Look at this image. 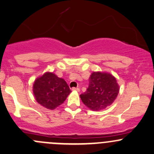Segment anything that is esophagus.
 <instances>
[{"mask_svg": "<svg viewBox=\"0 0 154 154\" xmlns=\"http://www.w3.org/2000/svg\"><path fill=\"white\" fill-rule=\"evenodd\" d=\"M72 91H80V88H72Z\"/></svg>", "mask_w": 154, "mask_h": 154, "instance_id": "obj_1", "label": "esophagus"}]
</instances>
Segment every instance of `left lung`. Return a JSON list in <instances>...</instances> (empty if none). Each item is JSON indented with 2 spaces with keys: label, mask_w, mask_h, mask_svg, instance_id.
<instances>
[{
  "label": "left lung",
  "mask_w": 154,
  "mask_h": 154,
  "mask_svg": "<svg viewBox=\"0 0 154 154\" xmlns=\"http://www.w3.org/2000/svg\"><path fill=\"white\" fill-rule=\"evenodd\" d=\"M115 77L108 73L93 72L86 91L80 95L82 103L92 111H100L111 106L119 93Z\"/></svg>",
  "instance_id": "obj_1"
}]
</instances>
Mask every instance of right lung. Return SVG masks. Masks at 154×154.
I'll return each instance as SVG.
<instances>
[{"instance_id":"add662e5","label":"right lung","mask_w":154,"mask_h":154,"mask_svg":"<svg viewBox=\"0 0 154 154\" xmlns=\"http://www.w3.org/2000/svg\"><path fill=\"white\" fill-rule=\"evenodd\" d=\"M33 92L39 104L53 110L63 103L71 90L63 79L46 72L35 80Z\"/></svg>"}]
</instances>
